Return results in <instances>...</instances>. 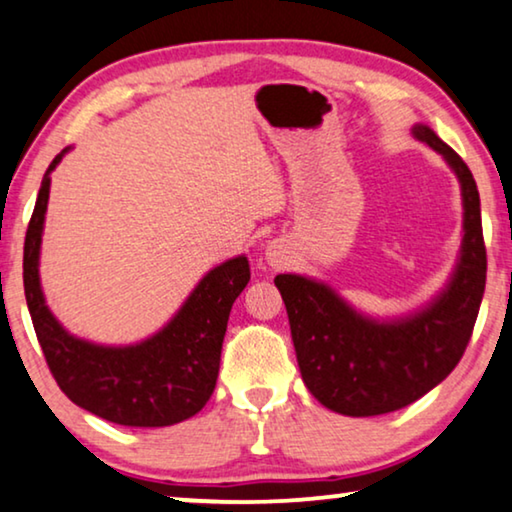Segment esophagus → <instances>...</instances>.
<instances>
[{
	"mask_svg": "<svg viewBox=\"0 0 512 512\" xmlns=\"http://www.w3.org/2000/svg\"><path fill=\"white\" fill-rule=\"evenodd\" d=\"M266 262H269L273 269H285L290 264V248L283 241H273L269 248H266Z\"/></svg>",
	"mask_w": 512,
	"mask_h": 512,
	"instance_id": "esophagus-1",
	"label": "esophagus"
}]
</instances>
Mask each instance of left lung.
<instances>
[{
	"mask_svg": "<svg viewBox=\"0 0 512 512\" xmlns=\"http://www.w3.org/2000/svg\"><path fill=\"white\" fill-rule=\"evenodd\" d=\"M413 136L443 155L462 185L464 239L445 290L406 318L373 320L318 280L297 273L273 280L308 392L341 415L392 413L434 390L462 359L485 292L487 253L473 174L434 129L415 125Z\"/></svg>",
	"mask_w": 512,
	"mask_h": 512,
	"instance_id": "1",
	"label": "left lung"
}]
</instances>
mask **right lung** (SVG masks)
Wrapping results in <instances>:
<instances>
[{
    "label": "right lung",
    "instance_id": "add662e5",
    "mask_svg": "<svg viewBox=\"0 0 512 512\" xmlns=\"http://www.w3.org/2000/svg\"><path fill=\"white\" fill-rule=\"evenodd\" d=\"M50 162L25 236L23 283L32 325L48 369L67 397L92 415L122 427H169L197 415L215 390L229 311L250 280L248 259L239 255L199 280L174 318L157 334L134 345H99L64 329L41 292L39 253L46 220Z\"/></svg>",
    "mask_w": 512,
    "mask_h": 512
}]
</instances>
